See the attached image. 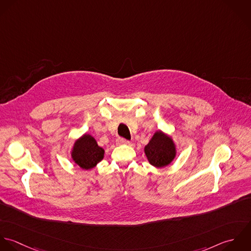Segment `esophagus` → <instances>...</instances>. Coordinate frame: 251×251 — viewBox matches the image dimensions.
<instances>
[{
  "label": "esophagus",
  "mask_w": 251,
  "mask_h": 251,
  "mask_svg": "<svg viewBox=\"0 0 251 251\" xmlns=\"http://www.w3.org/2000/svg\"><path fill=\"white\" fill-rule=\"evenodd\" d=\"M116 145L117 146H121V145H130V142L125 140V139H122V138H118L116 140Z\"/></svg>",
  "instance_id": "obj_1"
}]
</instances>
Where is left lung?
<instances>
[{"instance_id":"8db88e82","label":"left lung","mask_w":251,"mask_h":251,"mask_svg":"<svg viewBox=\"0 0 251 251\" xmlns=\"http://www.w3.org/2000/svg\"><path fill=\"white\" fill-rule=\"evenodd\" d=\"M145 154L153 167L164 168L175 160L176 156V145L172 136L158 130L145 147Z\"/></svg>"}]
</instances>
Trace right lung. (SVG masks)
Wrapping results in <instances>:
<instances>
[{
	"mask_svg": "<svg viewBox=\"0 0 251 251\" xmlns=\"http://www.w3.org/2000/svg\"><path fill=\"white\" fill-rule=\"evenodd\" d=\"M104 150L97 144V141L90 134H83L75 140L71 157L75 165L82 170H91L103 159Z\"/></svg>",
	"mask_w": 251,
	"mask_h": 251,
	"instance_id": "add662e5",
	"label": "right lung"
}]
</instances>
